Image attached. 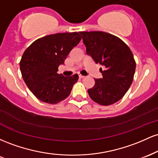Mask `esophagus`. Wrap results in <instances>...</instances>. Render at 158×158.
I'll return each instance as SVG.
<instances>
[{"label": "esophagus", "mask_w": 158, "mask_h": 158, "mask_svg": "<svg viewBox=\"0 0 158 158\" xmlns=\"http://www.w3.org/2000/svg\"><path fill=\"white\" fill-rule=\"evenodd\" d=\"M85 77H84V76H82V75H79V79H84Z\"/></svg>", "instance_id": "obj_1"}]
</instances>
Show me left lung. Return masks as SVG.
Returning <instances> with one entry per match:
<instances>
[{
	"instance_id": "1",
	"label": "left lung",
	"mask_w": 158,
	"mask_h": 158,
	"mask_svg": "<svg viewBox=\"0 0 158 158\" xmlns=\"http://www.w3.org/2000/svg\"><path fill=\"white\" fill-rule=\"evenodd\" d=\"M86 52L97 64L106 68L102 79L88 90L92 100L102 106L118 102L129 89L135 75L136 63L127 45L117 36L101 31L79 32Z\"/></svg>"
}]
</instances>
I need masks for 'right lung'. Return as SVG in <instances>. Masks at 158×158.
Masks as SVG:
<instances>
[{"label": "right lung", "instance_id": "right-lung-1", "mask_svg": "<svg viewBox=\"0 0 158 158\" xmlns=\"http://www.w3.org/2000/svg\"><path fill=\"white\" fill-rule=\"evenodd\" d=\"M81 36L77 32L56 33L37 39L23 52L20 69L23 81L39 100L56 104L70 95L79 77L58 74L59 65L79 44Z\"/></svg>", "mask_w": 158, "mask_h": 158}]
</instances>
